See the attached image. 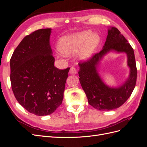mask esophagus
Segmentation results:
<instances>
[{
    "mask_svg": "<svg viewBox=\"0 0 147 147\" xmlns=\"http://www.w3.org/2000/svg\"><path fill=\"white\" fill-rule=\"evenodd\" d=\"M69 74L70 75H75L77 74V70L76 69H75L74 67H71L70 69V70H69Z\"/></svg>",
    "mask_w": 147,
    "mask_h": 147,
    "instance_id": "esophagus-1",
    "label": "esophagus"
}]
</instances>
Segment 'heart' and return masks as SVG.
<instances>
[{
    "instance_id": "heart-1",
    "label": "heart",
    "mask_w": 147,
    "mask_h": 147,
    "mask_svg": "<svg viewBox=\"0 0 147 147\" xmlns=\"http://www.w3.org/2000/svg\"><path fill=\"white\" fill-rule=\"evenodd\" d=\"M99 37L91 31L84 30L61 37L57 44V50L62 55H77L80 60H90L99 43Z\"/></svg>"
}]
</instances>
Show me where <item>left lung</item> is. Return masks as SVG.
Returning a JSON list of instances; mask_svg holds the SVG:
<instances>
[{"instance_id": "1", "label": "left lung", "mask_w": 147, "mask_h": 147, "mask_svg": "<svg viewBox=\"0 0 147 147\" xmlns=\"http://www.w3.org/2000/svg\"><path fill=\"white\" fill-rule=\"evenodd\" d=\"M111 52L125 53L127 56V65L130 69L126 80L117 87L107 85L98 73L101 61ZM78 66L79 80L88 103L97 110L109 111L119 107L130 97L135 88L137 68L134 50L116 28H108V35L102 50L90 60L79 63Z\"/></svg>"}]
</instances>
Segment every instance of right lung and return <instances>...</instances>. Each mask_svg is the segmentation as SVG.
I'll list each match as a JSON object with an SVG mask.
<instances>
[{"instance_id": "1", "label": "right lung", "mask_w": 147, "mask_h": 147, "mask_svg": "<svg viewBox=\"0 0 147 147\" xmlns=\"http://www.w3.org/2000/svg\"><path fill=\"white\" fill-rule=\"evenodd\" d=\"M51 29L26 36L10 59L11 88L18 103L37 116L53 113L62 104L70 68L54 65L50 45Z\"/></svg>"}]
</instances>
